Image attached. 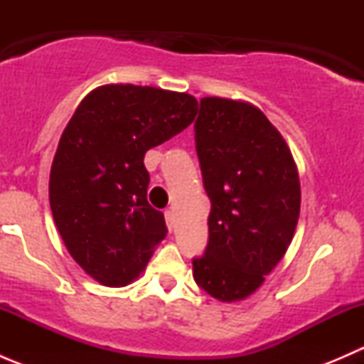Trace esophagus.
Segmentation results:
<instances>
[{"mask_svg": "<svg viewBox=\"0 0 364 364\" xmlns=\"http://www.w3.org/2000/svg\"><path fill=\"white\" fill-rule=\"evenodd\" d=\"M165 222H167L168 230L174 229V213H172L171 209H167V211H165Z\"/></svg>", "mask_w": 364, "mask_h": 364, "instance_id": "esophagus-1", "label": "esophagus"}]
</instances>
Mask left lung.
<instances>
[{
    "label": "left lung",
    "instance_id": "left-lung-1",
    "mask_svg": "<svg viewBox=\"0 0 364 364\" xmlns=\"http://www.w3.org/2000/svg\"><path fill=\"white\" fill-rule=\"evenodd\" d=\"M196 149L211 213L193 280L232 303L253 294L287 252L299 218V174L280 132L248 102L203 98Z\"/></svg>",
    "mask_w": 364,
    "mask_h": 364
}]
</instances>
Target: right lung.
<instances>
[{
	"mask_svg": "<svg viewBox=\"0 0 364 364\" xmlns=\"http://www.w3.org/2000/svg\"><path fill=\"white\" fill-rule=\"evenodd\" d=\"M186 93L105 84L84 97L50 167L49 203L63 243L102 285L123 287L144 271L167 236L148 203V149L185 130L197 114Z\"/></svg>",
	"mask_w": 364,
	"mask_h": 364,
	"instance_id": "add662e5",
	"label": "right lung"
}]
</instances>
